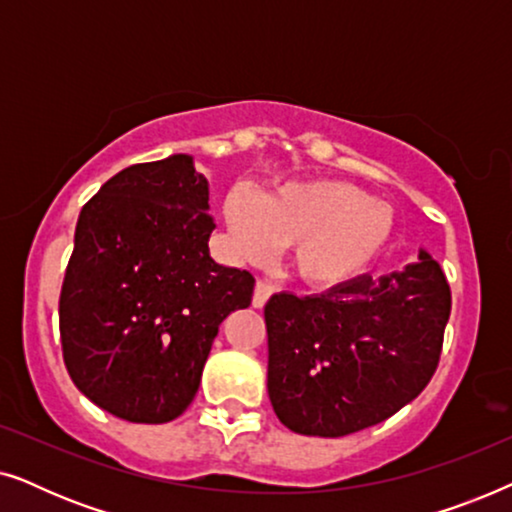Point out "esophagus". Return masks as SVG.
I'll list each match as a JSON object with an SVG mask.
<instances>
[{"instance_id": "esophagus-1", "label": "esophagus", "mask_w": 512, "mask_h": 512, "mask_svg": "<svg viewBox=\"0 0 512 512\" xmlns=\"http://www.w3.org/2000/svg\"><path fill=\"white\" fill-rule=\"evenodd\" d=\"M272 291H275V289H272L270 282H265V279H258L251 303H254V307H263L265 303H268V298L272 296Z\"/></svg>"}]
</instances>
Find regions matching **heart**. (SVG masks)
I'll return each mask as SVG.
<instances>
[{"label":"heart","instance_id":"obj_1","mask_svg":"<svg viewBox=\"0 0 512 512\" xmlns=\"http://www.w3.org/2000/svg\"><path fill=\"white\" fill-rule=\"evenodd\" d=\"M230 244L247 263H265L289 247L305 284L338 286L361 275L394 233V212L345 181H305L263 198L235 186L223 202Z\"/></svg>","mask_w":512,"mask_h":512}]
</instances>
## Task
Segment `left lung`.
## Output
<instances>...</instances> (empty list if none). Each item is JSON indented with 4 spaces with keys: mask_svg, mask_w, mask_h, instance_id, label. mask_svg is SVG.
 Returning a JSON list of instances; mask_svg holds the SVG:
<instances>
[{
    "mask_svg": "<svg viewBox=\"0 0 512 512\" xmlns=\"http://www.w3.org/2000/svg\"><path fill=\"white\" fill-rule=\"evenodd\" d=\"M361 275L319 296L265 305L268 394L286 429L340 438L396 415L436 373L452 310L440 265Z\"/></svg>",
    "mask_w": 512,
    "mask_h": 512,
    "instance_id": "8db88e82",
    "label": "left lung"
}]
</instances>
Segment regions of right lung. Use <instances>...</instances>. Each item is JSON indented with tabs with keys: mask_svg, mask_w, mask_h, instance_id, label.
I'll return each instance as SVG.
<instances>
[{
	"mask_svg": "<svg viewBox=\"0 0 512 512\" xmlns=\"http://www.w3.org/2000/svg\"><path fill=\"white\" fill-rule=\"evenodd\" d=\"M207 179L170 156L114 174L86 205L60 291L67 373L102 410L137 424L177 419L256 279L209 256Z\"/></svg>",
	"mask_w": 512,
	"mask_h": 512,
	"instance_id": "add662e5",
	"label": "right lung"
}]
</instances>
